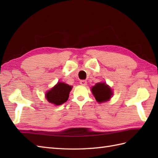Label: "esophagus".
<instances>
[{
  "label": "esophagus",
  "instance_id": "34e87169",
  "mask_svg": "<svg viewBox=\"0 0 158 158\" xmlns=\"http://www.w3.org/2000/svg\"><path fill=\"white\" fill-rule=\"evenodd\" d=\"M80 84L82 85H85L87 84V81L86 80H81L80 81Z\"/></svg>",
  "mask_w": 158,
  "mask_h": 158
}]
</instances>
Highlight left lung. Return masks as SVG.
<instances>
[{
	"instance_id": "left-lung-1",
	"label": "left lung",
	"mask_w": 158,
	"mask_h": 158,
	"mask_svg": "<svg viewBox=\"0 0 158 158\" xmlns=\"http://www.w3.org/2000/svg\"><path fill=\"white\" fill-rule=\"evenodd\" d=\"M92 92L98 102L108 101L113 94L111 89L105 83H96L92 88Z\"/></svg>"
}]
</instances>
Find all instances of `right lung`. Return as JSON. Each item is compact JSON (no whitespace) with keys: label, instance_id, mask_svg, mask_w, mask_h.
<instances>
[{"label":"right lung","instance_id":"1","mask_svg":"<svg viewBox=\"0 0 158 158\" xmlns=\"http://www.w3.org/2000/svg\"><path fill=\"white\" fill-rule=\"evenodd\" d=\"M72 87L64 83L59 82L46 94V98L50 103L61 105L69 99Z\"/></svg>","mask_w":158,"mask_h":158}]
</instances>
